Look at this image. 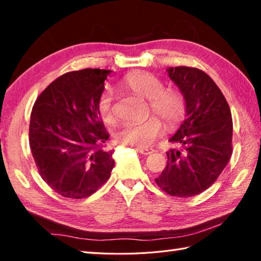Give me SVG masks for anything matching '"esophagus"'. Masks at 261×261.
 I'll return each instance as SVG.
<instances>
[{
	"label": "esophagus",
	"instance_id": "34e87169",
	"mask_svg": "<svg viewBox=\"0 0 261 261\" xmlns=\"http://www.w3.org/2000/svg\"><path fill=\"white\" fill-rule=\"evenodd\" d=\"M137 150H138L139 153L143 155H149L154 151V149H150V148H138Z\"/></svg>",
	"mask_w": 261,
	"mask_h": 261
}]
</instances>
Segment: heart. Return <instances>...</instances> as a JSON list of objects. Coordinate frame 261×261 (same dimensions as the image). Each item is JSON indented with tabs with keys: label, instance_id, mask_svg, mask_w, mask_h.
Masks as SVG:
<instances>
[{
	"label": "heart",
	"instance_id": "1",
	"mask_svg": "<svg viewBox=\"0 0 261 261\" xmlns=\"http://www.w3.org/2000/svg\"><path fill=\"white\" fill-rule=\"evenodd\" d=\"M121 85L137 96L148 99L149 111L159 115L170 130L181 124L187 114V101L185 94L178 89L165 88L161 79L148 72H132L122 79ZM113 92L105 90L99 97L98 113L106 124L115 123L113 106ZM163 123L158 116H150L144 122H126L118 129V143L139 147H148L162 135Z\"/></svg>",
	"mask_w": 261,
	"mask_h": 261
}]
</instances>
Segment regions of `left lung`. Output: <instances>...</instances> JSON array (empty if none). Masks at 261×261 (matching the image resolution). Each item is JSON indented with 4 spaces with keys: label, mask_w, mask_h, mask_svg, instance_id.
<instances>
[{
    "label": "left lung",
    "mask_w": 261,
    "mask_h": 261,
    "mask_svg": "<svg viewBox=\"0 0 261 261\" xmlns=\"http://www.w3.org/2000/svg\"><path fill=\"white\" fill-rule=\"evenodd\" d=\"M187 101V118L170 141L167 167L155 179L171 196L191 197L215 184L233 151V120L228 102L203 70L187 66L168 69Z\"/></svg>",
    "instance_id": "obj_1"
}]
</instances>
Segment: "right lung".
<instances>
[{"mask_svg":"<svg viewBox=\"0 0 261 261\" xmlns=\"http://www.w3.org/2000/svg\"><path fill=\"white\" fill-rule=\"evenodd\" d=\"M112 70L85 68L61 75L37 97L30 146L42 179L59 195L81 200L111 177L110 134L98 113L103 82Z\"/></svg>","mask_w":261,"mask_h":261,"instance_id":"right-lung-1","label":"right lung"}]
</instances>
